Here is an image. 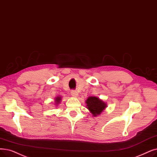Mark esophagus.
Listing matches in <instances>:
<instances>
[{"mask_svg":"<svg viewBox=\"0 0 157 157\" xmlns=\"http://www.w3.org/2000/svg\"><path fill=\"white\" fill-rule=\"evenodd\" d=\"M71 95L72 96L74 97V98H77L78 96V93L76 92V91H74V90H72L71 91Z\"/></svg>","mask_w":157,"mask_h":157,"instance_id":"obj_1","label":"esophagus"}]
</instances>
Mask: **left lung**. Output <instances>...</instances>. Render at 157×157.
<instances>
[{
    "instance_id": "left-lung-1",
    "label": "left lung",
    "mask_w": 157,
    "mask_h": 157,
    "mask_svg": "<svg viewBox=\"0 0 157 157\" xmlns=\"http://www.w3.org/2000/svg\"><path fill=\"white\" fill-rule=\"evenodd\" d=\"M85 103L86 108L94 117L99 115L107 108L106 102L98 97L89 96L85 101Z\"/></svg>"
}]
</instances>
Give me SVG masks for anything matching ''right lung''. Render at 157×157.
I'll use <instances>...</instances> for the list:
<instances>
[{
    "mask_svg": "<svg viewBox=\"0 0 157 157\" xmlns=\"http://www.w3.org/2000/svg\"><path fill=\"white\" fill-rule=\"evenodd\" d=\"M62 100V97L61 95H58L55 98H54V105L58 106Z\"/></svg>",
    "mask_w": 157,
    "mask_h": 157,
    "instance_id": "right-lung-1",
    "label": "right lung"
}]
</instances>
